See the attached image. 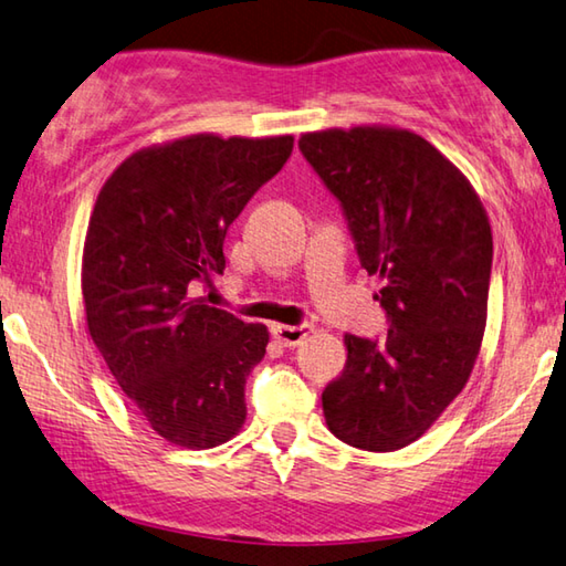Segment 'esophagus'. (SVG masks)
I'll list each match as a JSON object with an SVG mask.
<instances>
[{"label":"esophagus","mask_w":566,"mask_h":566,"mask_svg":"<svg viewBox=\"0 0 566 566\" xmlns=\"http://www.w3.org/2000/svg\"><path fill=\"white\" fill-rule=\"evenodd\" d=\"M311 333H313L311 323H301V326H281V323H275L273 326V338L285 348L301 346L303 340L311 336Z\"/></svg>","instance_id":"obj_1"}]
</instances>
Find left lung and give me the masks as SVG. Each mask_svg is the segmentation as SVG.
Instances as JSON below:
<instances>
[{
	"label": "left lung",
	"instance_id": "1",
	"mask_svg": "<svg viewBox=\"0 0 566 566\" xmlns=\"http://www.w3.org/2000/svg\"><path fill=\"white\" fill-rule=\"evenodd\" d=\"M298 147L344 206L360 265L384 289L388 333H346L323 391L331 433L364 451L413 443L467 386L486 328L492 226L467 175L411 129L303 133Z\"/></svg>",
	"mask_w": 566,
	"mask_h": 566
}]
</instances>
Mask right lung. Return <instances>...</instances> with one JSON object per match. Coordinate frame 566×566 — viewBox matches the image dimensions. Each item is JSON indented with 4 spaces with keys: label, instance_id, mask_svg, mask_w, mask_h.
Here are the masks:
<instances>
[{
    "label": "right lung",
    "instance_id": "add662e5",
    "mask_svg": "<svg viewBox=\"0 0 566 566\" xmlns=\"http://www.w3.org/2000/svg\"><path fill=\"white\" fill-rule=\"evenodd\" d=\"M291 153L293 135L178 137L129 155L97 196L82 253L90 338L175 447H220L245 423V378L271 336L190 285L222 273L230 222Z\"/></svg>",
    "mask_w": 566,
    "mask_h": 566
}]
</instances>
